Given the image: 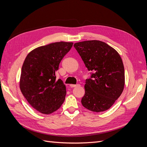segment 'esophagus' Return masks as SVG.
<instances>
[{"label":"esophagus","mask_w":147,"mask_h":147,"mask_svg":"<svg viewBox=\"0 0 147 147\" xmlns=\"http://www.w3.org/2000/svg\"><path fill=\"white\" fill-rule=\"evenodd\" d=\"M80 84H70V86L71 87V88H74V87H76V86H79Z\"/></svg>","instance_id":"esophagus-1"}]
</instances>
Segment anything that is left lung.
Returning <instances> with one entry per match:
<instances>
[{
  "mask_svg": "<svg viewBox=\"0 0 147 147\" xmlns=\"http://www.w3.org/2000/svg\"><path fill=\"white\" fill-rule=\"evenodd\" d=\"M74 46L88 70L93 72L84 84L83 106L94 112L109 109L121 96L125 83L121 56L113 48L99 40L80 42Z\"/></svg>",
  "mask_w": 147,
  "mask_h": 147,
  "instance_id": "8db88e82",
  "label": "left lung"
}]
</instances>
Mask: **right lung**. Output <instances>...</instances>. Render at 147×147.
Instances as JSON below:
<instances>
[{
  "label": "right lung",
  "mask_w": 147,
  "mask_h": 147,
  "mask_svg": "<svg viewBox=\"0 0 147 147\" xmlns=\"http://www.w3.org/2000/svg\"><path fill=\"white\" fill-rule=\"evenodd\" d=\"M72 42H59L34 49L26 57L20 80V90L32 107L42 114L58 110L64 102L66 87L56 79V71Z\"/></svg>",
  "instance_id": "right-lung-1"
}]
</instances>
